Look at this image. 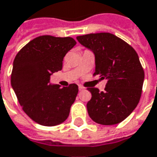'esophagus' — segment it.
I'll use <instances>...</instances> for the list:
<instances>
[{"mask_svg":"<svg viewBox=\"0 0 157 157\" xmlns=\"http://www.w3.org/2000/svg\"><path fill=\"white\" fill-rule=\"evenodd\" d=\"M79 90H84V87L83 86H82V85H79Z\"/></svg>","mask_w":157,"mask_h":157,"instance_id":"1","label":"esophagus"}]
</instances>
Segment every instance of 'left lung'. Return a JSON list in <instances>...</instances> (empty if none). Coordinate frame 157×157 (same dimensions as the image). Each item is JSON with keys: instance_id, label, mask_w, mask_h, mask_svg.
I'll list each match as a JSON object with an SVG mask.
<instances>
[{"instance_id": "1", "label": "left lung", "mask_w": 157, "mask_h": 157, "mask_svg": "<svg viewBox=\"0 0 157 157\" xmlns=\"http://www.w3.org/2000/svg\"><path fill=\"white\" fill-rule=\"evenodd\" d=\"M76 39L95 55L93 75L106 80L105 91L88 88L91 93L87 103L90 117L103 125L123 122L132 114L141 97L145 74L137 52L110 33H89Z\"/></svg>"}]
</instances>
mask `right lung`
Wrapping results in <instances>:
<instances>
[{"label":"right lung","instance_id":"obj_1","mask_svg":"<svg viewBox=\"0 0 157 157\" xmlns=\"http://www.w3.org/2000/svg\"><path fill=\"white\" fill-rule=\"evenodd\" d=\"M75 44L72 37L42 35L25 45L15 57L11 86L24 112L39 124H60L69 115L78 86L51 85L50 76L62 69L64 57Z\"/></svg>","mask_w":157,"mask_h":157}]
</instances>
